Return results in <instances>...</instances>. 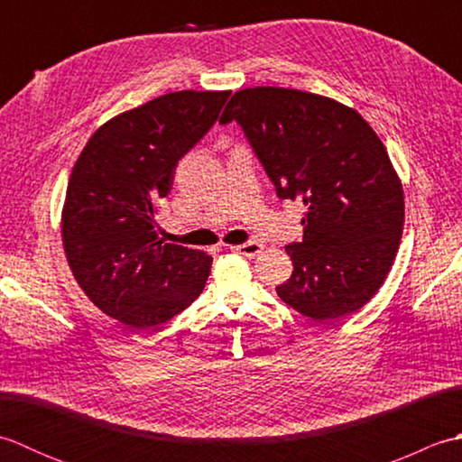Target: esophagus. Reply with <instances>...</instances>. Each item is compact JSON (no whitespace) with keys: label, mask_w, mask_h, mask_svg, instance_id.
<instances>
[{"label":"esophagus","mask_w":462,"mask_h":462,"mask_svg":"<svg viewBox=\"0 0 462 462\" xmlns=\"http://www.w3.org/2000/svg\"><path fill=\"white\" fill-rule=\"evenodd\" d=\"M230 250L242 254V256H258V254L263 250V246L260 242H244V244H234V246H230Z\"/></svg>","instance_id":"esophagus-1"}]
</instances>
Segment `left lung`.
Listing matches in <instances>:
<instances>
[{"instance_id": "1", "label": "left lung", "mask_w": 462, "mask_h": 462, "mask_svg": "<svg viewBox=\"0 0 462 462\" xmlns=\"http://www.w3.org/2000/svg\"><path fill=\"white\" fill-rule=\"evenodd\" d=\"M236 121L278 196L306 206L303 240L286 248L291 278L278 296L301 316L336 321L385 282L405 220L403 184L363 116L329 97L248 87L220 123Z\"/></svg>"}]
</instances>
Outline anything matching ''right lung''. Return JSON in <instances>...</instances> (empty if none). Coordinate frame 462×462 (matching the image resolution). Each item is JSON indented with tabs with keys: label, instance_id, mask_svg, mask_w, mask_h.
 <instances>
[{
	"label": "right lung",
	"instance_id": "right-lung-1",
	"mask_svg": "<svg viewBox=\"0 0 462 462\" xmlns=\"http://www.w3.org/2000/svg\"><path fill=\"white\" fill-rule=\"evenodd\" d=\"M230 91H174L97 129L69 176L63 250L81 290L106 316L154 329L200 296L212 258L159 238L156 202Z\"/></svg>",
	"mask_w": 462,
	"mask_h": 462
}]
</instances>
